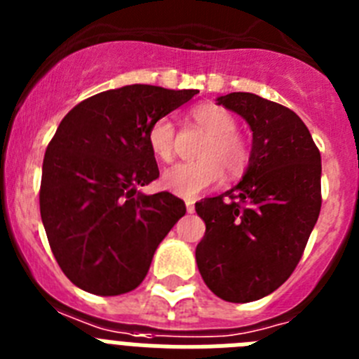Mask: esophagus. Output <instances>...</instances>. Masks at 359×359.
<instances>
[{
  "instance_id": "1",
  "label": "esophagus",
  "mask_w": 359,
  "mask_h": 359,
  "mask_svg": "<svg viewBox=\"0 0 359 359\" xmlns=\"http://www.w3.org/2000/svg\"><path fill=\"white\" fill-rule=\"evenodd\" d=\"M187 212H189V214H192V212L196 210V207H194V201H192V199H187Z\"/></svg>"
}]
</instances>
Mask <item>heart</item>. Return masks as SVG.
Instances as JSON below:
<instances>
[{
    "label": "heart",
    "instance_id": "obj_1",
    "mask_svg": "<svg viewBox=\"0 0 359 359\" xmlns=\"http://www.w3.org/2000/svg\"><path fill=\"white\" fill-rule=\"evenodd\" d=\"M192 122L207 133L198 149L199 160L177 163L167 169L161 183L169 192L192 199L221 182L223 170L230 177L243 174L248 167L250 147L244 136L236 131V116L217 104H199L190 109ZM152 154L170 161L176 151V129L170 118H158L147 135Z\"/></svg>",
    "mask_w": 359,
    "mask_h": 359
}]
</instances>
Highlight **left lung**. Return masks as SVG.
I'll return each instance as SVG.
<instances>
[{"label": "left lung", "instance_id": "8db88e82", "mask_svg": "<svg viewBox=\"0 0 359 359\" xmlns=\"http://www.w3.org/2000/svg\"><path fill=\"white\" fill-rule=\"evenodd\" d=\"M217 104L250 123L248 169L233 189L196 203L207 231L199 273L226 302H253L280 287L302 259L322 207V161L309 129L282 104L228 93Z\"/></svg>", "mask_w": 359, "mask_h": 359}]
</instances>
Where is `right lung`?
<instances>
[{"mask_svg":"<svg viewBox=\"0 0 359 359\" xmlns=\"http://www.w3.org/2000/svg\"><path fill=\"white\" fill-rule=\"evenodd\" d=\"M198 90L133 84L86 98L46 147L39 208L57 264L88 293L115 297L138 287L158 244L187 212L170 192L138 187L160 176L149 129Z\"/></svg>","mask_w":359,"mask_h":359,"instance_id":"right-lung-1","label":"right lung"}]
</instances>
